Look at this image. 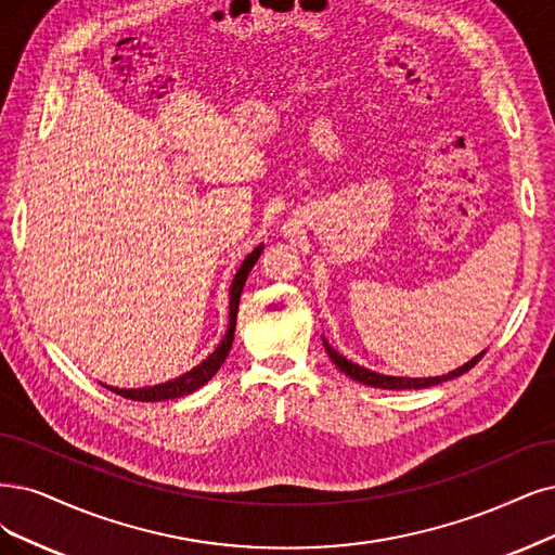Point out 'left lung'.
I'll use <instances>...</instances> for the list:
<instances>
[{"label": "left lung", "instance_id": "obj_1", "mask_svg": "<svg viewBox=\"0 0 555 555\" xmlns=\"http://www.w3.org/2000/svg\"><path fill=\"white\" fill-rule=\"evenodd\" d=\"M324 347H326V354H330V359L340 367V371H343L347 377H352V379H357V382H361V384H365V386L388 388V391H404V388H429V386H437V384H441V382L455 379V377L468 373L470 367H474V365L485 357V352H480L478 357H474L468 363H464L462 367H457V371L448 373V375H441V377H423V379L416 377V379H414V377H391V375H379V373H373V371H365V367H361V365H357V363H352V361H347L345 357H340L326 340H324Z\"/></svg>", "mask_w": 555, "mask_h": 555}]
</instances>
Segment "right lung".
Instances as JSON below:
<instances>
[{
  "mask_svg": "<svg viewBox=\"0 0 555 555\" xmlns=\"http://www.w3.org/2000/svg\"><path fill=\"white\" fill-rule=\"evenodd\" d=\"M262 251V246H258V249L254 254H249V258H246L242 262V267L237 270L235 279H233V285H231V315H229V332H225L221 345L217 347V350L205 359L201 365L192 367L190 373H184L182 377L173 379V382H167V384H159V386H149V388H114V386H107L109 391L118 393L120 398H128V400H134V402H159V400H173V398H182L188 396L192 391H196V388H201L205 382L212 379L215 373L221 367V363L225 361V357H229L231 352V345H233V336H235V320H237V306H240V295H242V288H244V281L246 276H249L251 267L256 264L258 256Z\"/></svg>",
  "mask_w": 555,
  "mask_h": 555,
  "instance_id": "add662e5",
  "label": "right lung"
}]
</instances>
